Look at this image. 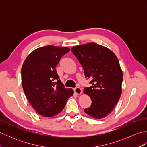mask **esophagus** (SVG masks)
Here are the masks:
<instances>
[{
    "mask_svg": "<svg viewBox=\"0 0 147 147\" xmlns=\"http://www.w3.org/2000/svg\"><path fill=\"white\" fill-rule=\"evenodd\" d=\"M74 91L77 95H80L82 93V90L80 87H76V88H74Z\"/></svg>",
    "mask_w": 147,
    "mask_h": 147,
    "instance_id": "esophagus-1",
    "label": "esophagus"
}]
</instances>
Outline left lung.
<instances>
[{
  "instance_id": "left-lung-1",
  "label": "left lung",
  "mask_w": 147,
  "mask_h": 147,
  "mask_svg": "<svg viewBox=\"0 0 147 147\" xmlns=\"http://www.w3.org/2000/svg\"><path fill=\"white\" fill-rule=\"evenodd\" d=\"M71 51L83 67L92 86L83 92L92 99L84 111L95 119L104 118L113 111L122 93L123 74L118 59L110 49L94 42L74 46Z\"/></svg>"
}]
</instances>
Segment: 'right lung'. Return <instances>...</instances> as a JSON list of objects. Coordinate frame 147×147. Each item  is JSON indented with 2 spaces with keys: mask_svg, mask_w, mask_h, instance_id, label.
Returning a JSON list of instances; mask_svg holds the SVG:
<instances>
[{
  "mask_svg": "<svg viewBox=\"0 0 147 147\" xmlns=\"http://www.w3.org/2000/svg\"><path fill=\"white\" fill-rule=\"evenodd\" d=\"M70 51L64 47L47 45L34 50L21 68V83L27 99L43 117H51L63 110L73 90L65 88L55 69L61 58Z\"/></svg>",
  "mask_w": 147,
  "mask_h": 147,
  "instance_id": "1",
  "label": "right lung"
}]
</instances>
